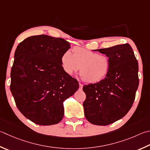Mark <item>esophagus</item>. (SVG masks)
Here are the masks:
<instances>
[{
    "label": "esophagus",
    "instance_id": "1",
    "mask_svg": "<svg viewBox=\"0 0 150 150\" xmlns=\"http://www.w3.org/2000/svg\"><path fill=\"white\" fill-rule=\"evenodd\" d=\"M83 85L81 83H79V89L80 90H82L83 89Z\"/></svg>",
    "mask_w": 150,
    "mask_h": 150
}]
</instances>
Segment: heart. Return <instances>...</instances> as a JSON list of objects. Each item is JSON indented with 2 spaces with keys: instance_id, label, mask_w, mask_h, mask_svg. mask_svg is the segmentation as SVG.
<instances>
[{
  "instance_id": "b5f03b06",
  "label": "heart",
  "mask_w": 150,
  "mask_h": 150,
  "mask_svg": "<svg viewBox=\"0 0 150 150\" xmlns=\"http://www.w3.org/2000/svg\"><path fill=\"white\" fill-rule=\"evenodd\" d=\"M61 64L67 75H72L81 67V77L84 82L90 84L101 81L110 69L108 56L79 47L73 48V54L69 50L64 52L61 57Z\"/></svg>"
}]
</instances>
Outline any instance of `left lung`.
<instances>
[{
  "label": "left lung",
  "instance_id": "8db88e82",
  "mask_svg": "<svg viewBox=\"0 0 150 150\" xmlns=\"http://www.w3.org/2000/svg\"><path fill=\"white\" fill-rule=\"evenodd\" d=\"M97 50L109 57L110 69L101 81L83 86L84 111L91 123L108 125L131 108L139 84L138 64L128 43Z\"/></svg>",
  "mask_w": 150,
  "mask_h": 150
}]
</instances>
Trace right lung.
I'll return each mask as SVG.
<instances>
[{
  "label": "right lung",
  "mask_w": 150,
  "mask_h": 150,
  "mask_svg": "<svg viewBox=\"0 0 150 150\" xmlns=\"http://www.w3.org/2000/svg\"><path fill=\"white\" fill-rule=\"evenodd\" d=\"M69 42L47 35L31 36L18 45L11 69L10 91L20 112L39 125L58 123L63 102L79 89L78 81L62 69L61 57Z\"/></svg>",
  "instance_id": "obj_1"
}]
</instances>
